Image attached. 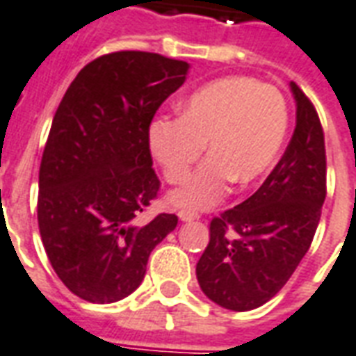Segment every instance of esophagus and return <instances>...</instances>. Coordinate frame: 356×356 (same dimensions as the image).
<instances>
[{"label": "esophagus", "mask_w": 356, "mask_h": 356, "mask_svg": "<svg viewBox=\"0 0 356 356\" xmlns=\"http://www.w3.org/2000/svg\"><path fill=\"white\" fill-rule=\"evenodd\" d=\"M178 218L181 222H193V220H199V214L197 212H191V210H180L178 212Z\"/></svg>", "instance_id": "esophagus-1"}]
</instances>
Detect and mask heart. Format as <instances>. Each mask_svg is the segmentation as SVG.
<instances>
[{"mask_svg": "<svg viewBox=\"0 0 356 356\" xmlns=\"http://www.w3.org/2000/svg\"><path fill=\"white\" fill-rule=\"evenodd\" d=\"M286 129L284 96L271 85L245 75L201 85L180 104V118L149 124V152L170 184L186 180L209 146V159L168 195V203L181 210L210 209L232 181L248 186L261 178L281 152Z\"/></svg>", "mask_w": 356, "mask_h": 356, "instance_id": "1", "label": "heart"}]
</instances>
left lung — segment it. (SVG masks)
I'll list each match as a JSON object with an SVG mask.
<instances>
[{"mask_svg": "<svg viewBox=\"0 0 356 356\" xmlns=\"http://www.w3.org/2000/svg\"><path fill=\"white\" fill-rule=\"evenodd\" d=\"M296 129L260 189L210 222L197 281L220 307L250 311L269 302L309 250L326 197V153L318 115L294 81Z\"/></svg>", "mask_w": 356, "mask_h": 356, "instance_id": "1", "label": "left lung"}]
</instances>
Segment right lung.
I'll return each mask as SVG.
<instances>
[{
    "mask_svg": "<svg viewBox=\"0 0 356 356\" xmlns=\"http://www.w3.org/2000/svg\"><path fill=\"white\" fill-rule=\"evenodd\" d=\"M189 64L142 51L89 62L54 113L40 167L38 222L49 261L70 292L113 303L144 281L147 258L178 224L159 214L149 124L186 81Z\"/></svg>",
    "mask_w": 356,
    "mask_h": 356,
    "instance_id": "add662e5",
    "label": "right lung"
}]
</instances>
